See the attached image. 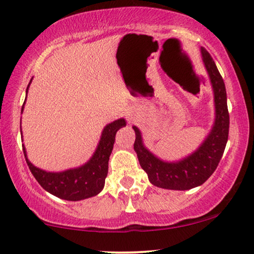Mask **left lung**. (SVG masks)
Masks as SVG:
<instances>
[{"mask_svg": "<svg viewBox=\"0 0 254 254\" xmlns=\"http://www.w3.org/2000/svg\"><path fill=\"white\" fill-rule=\"evenodd\" d=\"M201 53L214 89L216 110L213 129L201 147L183 161L177 163L163 162L144 148L140 130L137 127H133L135 130L134 150L136 151L141 168L147 172L152 185L161 189L185 190L202 185L216 170L227 145L229 111L225 85L210 54L204 48H201Z\"/></svg>", "mask_w": 254, "mask_h": 254, "instance_id": "1", "label": "left lung"}]
</instances>
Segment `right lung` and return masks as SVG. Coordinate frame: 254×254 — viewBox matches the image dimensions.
<instances>
[{
  "label": "right lung",
  "instance_id": "right-lung-1",
  "mask_svg": "<svg viewBox=\"0 0 254 254\" xmlns=\"http://www.w3.org/2000/svg\"><path fill=\"white\" fill-rule=\"evenodd\" d=\"M23 107L24 105L22 106V112ZM124 126H126L125 119L116 120L107 125L104 128L98 148L92 158L81 168L67 170L64 172H46L36 168L29 162L25 148H23L30 171L44 190L60 199L78 201L95 196L103 190L105 184V178L109 171V159L116 140V134Z\"/></svg>",
  "mask_w": 254,
  "mask_h": 254
}]
</instances>
